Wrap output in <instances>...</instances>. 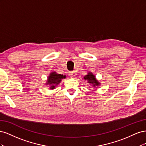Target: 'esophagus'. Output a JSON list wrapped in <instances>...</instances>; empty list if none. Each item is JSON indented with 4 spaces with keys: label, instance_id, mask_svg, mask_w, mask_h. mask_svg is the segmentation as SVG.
Returning <instances> with one entry per match:
<instances>
[{
    "label": "esophagus",
    "instance_id": "34e87169",
    "mask_svg": "<svg viewBox=\"0 0 146 146\" xmlns=\"http://www.w3.org/2000/svg\"><path fill=\"white\" fill-rule=\"evenodd\" d=\"M69 76H70V77H76V76L77 73H76V71H70V72H69Z\"/></svg>",
    "mask_w": 146,
    "mask_h": 146
}]
</instances>
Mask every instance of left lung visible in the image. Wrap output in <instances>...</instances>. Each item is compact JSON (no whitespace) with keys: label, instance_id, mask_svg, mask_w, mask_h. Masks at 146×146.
<instances>
[{"label":"left lung","instance_id":"left-lung-1","mask_svg":"<svg viewBox=\"0 0 146 146\" xmlns=\"http://www.w3.org/2000/svg\"><path fill=\"white\" fill-rule=\"evenodd\" d=\"M84 79L87 81L88 84H91V86L94 87V88H97L100 85V82L97 80L94 75L91 72H88L87 75L84 77Z\"/></svg>","mask_w":146,"mask_h":146}]
</instances>
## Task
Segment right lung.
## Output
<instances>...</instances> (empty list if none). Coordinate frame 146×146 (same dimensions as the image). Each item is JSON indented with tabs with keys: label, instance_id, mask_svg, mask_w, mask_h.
<instances>
[{
	"label": "right lung",
	"instance_id": "right-lung-1",
	"mask_svg": "<svg viewBox=\"0 0 146 146\" xmlns=\"http://www.w3.org/2000/svg\"><path fill=\"white\" fill-rule=\"evenodd\" d=\"M66 76L63 74L56 73V72H50L47 77L46 85H49L50 90H54L56 86L60 84L63 78H65Z\"/></svg>",
	"mask_w": 146,
	"mask_h": 146
}]
</instances>
